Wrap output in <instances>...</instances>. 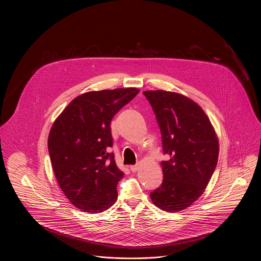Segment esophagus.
Segmentation results:
<instances>
[{"label": "esophagus", "mask_w": 261, "mask_h": 261, "mask_svg": "<svg viewBox=\"0 0 261 261\" xmlns=\"http://www.w3.org/2000/svg\"><path fill=\"white\" fill-rule=\"evenodd\" d=\"M139 168H140L139 165H135V166H131V167H130V170H131L133 173H135V172H137V171L139 170Z\"/></svg>", "instance_id": "1"}]
</instances>
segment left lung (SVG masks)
Instances as JSON below:
<instances>
[{
  "label": "left lung",
  "mask_w": 261,
  "mask_h": 261,
  "mask_svg": "<svg viewBox=\"0 0 261 261\" xmlns=\"http://www.w3.org/2000/svg\"><path fill=\"white\" fill-rule=\"evenodd\" d=\"M143 94L158 121L164 153L170 156L161 162L164 179L150 198L161 210L178 213L204 192L217 167L219 138L207 115L191 98L165 90Z\"/></svg>",
  "instance_id": "1"
}]
</instances>
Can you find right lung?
Segmentation results:
<instances>
[{
	"label": "right lung",
	"mask_w": 261,
	"mask_h": 261,
	"mask_svg": "<svg viewBox=\"0 0 261 261\" xmlns=\"http://www.w3.org/2000/svg\"><path fill=\"white\" fill-rule=\"evenodd\" d=\"M139 93L135 87L89 91L75 97L54 122L47 140L51 166L61 191L83 212L97 214L117 200V168L110 123Z\"/></svg>",
	"instance_id": "add662e5"
}]
</instances>
